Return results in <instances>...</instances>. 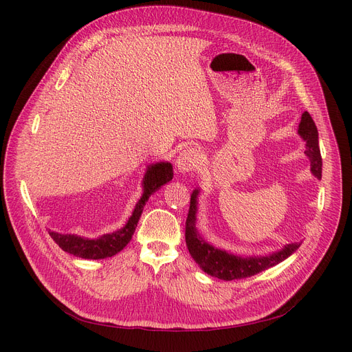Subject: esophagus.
<instances>
[{
    "mask_svg": "<svg viewBox=\"0 0 352 352\" xmlns=\"http://www.w3.org/2000/svg\"><path fill=\"white\" fill-rule=\"evenodd\" d=\"M201 158L202 154L199 150H197V148H187V150L181 151V154L177 158V170L181 174H190L199 165Z\"/></svg>",
    "mask_w": 352,
    "mask_h": 352,
    "instance_id": "esophagus-1",
    "label": "esophagus"
}]
</instances>
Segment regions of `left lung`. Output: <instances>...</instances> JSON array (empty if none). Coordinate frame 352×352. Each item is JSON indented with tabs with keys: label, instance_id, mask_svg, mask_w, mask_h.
I'll use <instances>...</instances> for the list:
<instances>
[{
	"label": "left lung",
	"instance_id": "obj_1",
	"mask_svg": "<svg viewBox=\"0 0 352 352\" xmlns=\"http://www.w3.org/2000/svg\"><path fill=\"white\" fill-rule=\"evenodd\" d=\"M298 134L305 141V154L311 162V171L320 179L322 174V158L318 145V129L307 111L302 113L301 122L298 125ZM198 194L199 190H194L191 194L190 210L186 223V243L194 261L208 275L224 281L248 278V276L283 263L300 248L302 241L287 244L281 251H276L271 255L244 258L212 247L198 234L195 227Z\"/></svg>",
	"mask_w": 352,
	"mask_h": 352
}]
</instances>
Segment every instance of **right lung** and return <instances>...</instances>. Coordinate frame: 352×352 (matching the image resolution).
<instances>
[{"label": "right lung", "mask_w": 352, "mask_h": 352, "mask_svg": "<svg viewBox=\"0 0 352 352\" xmlns=\"http://www.w3.org/2000/svg\"><path fill=\"white\" fill-rule=\"evenodd\" d=\"M173 177V165L170 162H157L148 166L142 181L144 192L137 202L133 215L129 217L126 224L116 232L104 234L96 239H89L74 234H58L54 231H50V235L61 250L76 256L87 258V260H101V258L113 256L131 241L148 198L151 197L153 192L160 190L164 184L171 181Z\"/></svg>", "instance_id": "add662e5"}]
</instances>
